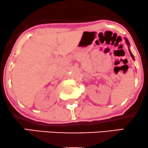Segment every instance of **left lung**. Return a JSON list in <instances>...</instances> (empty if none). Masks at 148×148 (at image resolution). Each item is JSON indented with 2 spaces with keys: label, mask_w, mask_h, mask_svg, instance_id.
Wrapping results in <instances>:
<instances>
[{
  "label": "left lung",
  "mask_w": 148,
  "mask_h": 148,
  "mask_svg": "<svg viewBox=\"0 0 148 148\" xmlns=\"http://www.w3.org/2000/svg\"><path fill=\"white\" fill-rule=\"evenodd\" d=\"M125 40H126V42H127V45H128L129 46H130V42H129V41H128V40H127V39L126 38V39H125ZM129 51H130V53H131V56H132V58H133V59H134V56H133V54H132V52H131L130 51V50H129Z\"/></svg>",
  "instance_id": "left-lung-1"
}]
</instances>
